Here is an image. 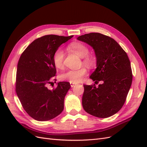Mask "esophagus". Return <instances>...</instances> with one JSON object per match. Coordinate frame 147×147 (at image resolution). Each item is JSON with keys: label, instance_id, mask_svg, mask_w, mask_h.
<instances>
[{"label": "esophagus", "instance_id": "obj_1", "mask_svg": "<svg viewBox=\"0 0 147 147\" xmlns=\"http://www.w3.org/2000/svg\"><path fill=\"white\" fill-rule=\"evenodd\" d=\"M70 86H71V87H74V86H75V85H76V84H77V83H70Z\"/></svg>", "mask_w": 147, "mask_h": 147}]
</instances>
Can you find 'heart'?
Masks as SVG:
<instances>
[{"label": "heart", "mask_w": 147, "mask_h": 147, "mask_svg": "<svg viewBox=\"0 0 147 147\" xmlns=\"http://www.w3.org/2000/svg\"><path fill=\"white\" fill-rule=\"evenodd\" d=\"M69 50L78 56L83 57V63L88 67H93L96 64V61L94 57L88 55L89 49L80 42H73L68 47ZM64 53L61 50H57L53 55V63L57 69H63L64 68ZM87 74V70L85 67L78 70H70L67 71L60 75L61 80L69 81L71 83H78Z\"/></svg>", "instance_id": "heart-1"}]
</instances>
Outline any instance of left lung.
<instances>
[{"instance_id":"left-lung-1","label":"left lung","mask_w":147,"mask_h":147,"mask_svg":"<svg viewBox=\"0 0 147 147\" xmlns=\"http://www.w3.org/2000/svg\"><path fill=\"white\" fill-rule=\"evenodd\" d=\"M94 50L96 69L90 78L102 84H84L82 105L92 116L107 118L117 113L125 102L132 81L130 61L114 39L100 33H90L77 38Z\"/></svg>"}]
</instances>
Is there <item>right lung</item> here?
Here are the masks:
<instances>
[{
	"label": "right lung",
	"mask_w": 147,
	"mask_h": 147,
	"mask_svg": "<svg viewBox=\"0 0 147 147\" xmlns=\"http://www.w3.org/2000/svg\"><path fill=\"white\" fill-rule=\"evenodd\" d=\"M73 37L48 35L40 37L26 48L17 66L16 92L24 109L40 121L56 117L64 110L65 96L70 88L61 82L50 89L56 74L53 55L63 43Z\"/></svg>",
	"instance_id": "right-lung-1"
}]
</instances>
